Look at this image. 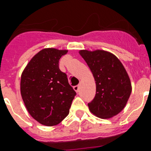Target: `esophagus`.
Wrapping results in <instances>:
<instances>
[{
	"label": "esophagus",
	"instance_id": "esophagus-1",
	"mask_svg": "<svg viewBox=\"0 0 151 151\" xmlns=\"http://www.w3.org/2000/svg\"><path fill=\"white\" fill-rule=\"evenodd\" d=\"M73 89L75 90V91L78 92V90H79V85H76V86H74V87H73Z\"/></svg>",
	"mask_w": 151,
	"mask_h": 151
}]
</instances>
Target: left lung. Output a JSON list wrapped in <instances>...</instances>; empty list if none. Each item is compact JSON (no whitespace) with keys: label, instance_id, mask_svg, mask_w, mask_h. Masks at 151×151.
Segmentation results:
<instances>
[{"label":"left lung","instance_id":"8db88e82","mask_svg":"<svg viewBox=\"0 0 151 151\" xmlns=\"http://www.w3.org/2000/svg\"><path fill=\"white\" fill-rule=\"evenodd\" d=\"M87 63L96 83V94L88 106L94 115L110 119L120 113L132 93L129 75L120 60L103 50H79Z\"/></svg>","mask_w":151,"mask_h":151}]
</instances>
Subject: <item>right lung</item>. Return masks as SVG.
Instances as JSON below:
<instances>
[{
	"instance_id": "right-lung-1",
	"label": "right lung",
	"mask_w": 151,
	"mask_h": 151,
	"mask_svg": "<svg viewBox=\"0 0 151 151\" xmlns=\"http://www.w3.org/2000/svg\"><path fill=\"white\" fill-rule=\"evenodd\" d=\"M67 50L45 48L31 59L21 76L20 92L26 109L37 122L46 126L59 124L69 113L76 94L59 60Z\"/></svg>"
}]
</instances>
